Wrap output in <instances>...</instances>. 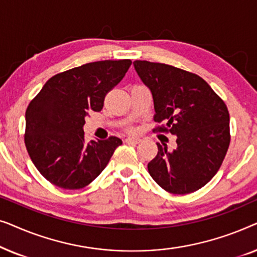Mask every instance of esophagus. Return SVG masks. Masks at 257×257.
I'll return each mask as SVG.
<instances>
[{
  "label": "esophagus",
  "instance_id": "obj_1",
  "mask_svg": "<svg viewBox=\"0 0 257 257\" xmlns=\"http://www.w3.org/2000/svg\"><path fill=\"white\" fill-rule=\"evenodd\" d=\"M126 143H131V144H139L142 142V139L138 138V137H127V138L125 139Z\"/></svg>",
  "mask_w": 257,
  "mask_h": 257
}]
</instances>
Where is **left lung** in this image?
Returning a JSON list of instances; mask_svg holds the SVG:
<instances>
[{
	"label": "left lung",
	"mask_w": 257,
	"mask_h": 257,
	"mask_svg": "<svg viewBox=\"0 0 257 257\" xmlns=\"http://www.w3.org/2000/svg\"><path fill=\"white\" fill-rule=\"evenodd\" d=\"M135 69L152 92L154 131L177 136V149L157 143L147 168L153 180L172 194H188L210 181L229 147V112L206 80L175 66L135 61Z\"/></svg>",
	"instance_id": "left-lung-1"
}]
</instances>
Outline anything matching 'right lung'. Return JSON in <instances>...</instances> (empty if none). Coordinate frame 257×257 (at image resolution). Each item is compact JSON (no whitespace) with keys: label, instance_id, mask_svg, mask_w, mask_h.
Wrapping results in <instances>:
<instances>
[{"label":"right lung","instance_id":"right-lung-1","mask_svg":"<svg viewBox=\"0 0 257 257\" xmlns=\"http://www.w3.org/2000/svg\"><path fill=\"white\" fill-rule=\"evenodd\" d=\"M132 62L99 61L51 77L26 111L24 143L40 173L57 187L91 184L110 161L121 139L86 143L83 126L89 112H99L105 96L124 78Z\"/></svg>","mask_w":257,"mask_h":257}]
</instances>
